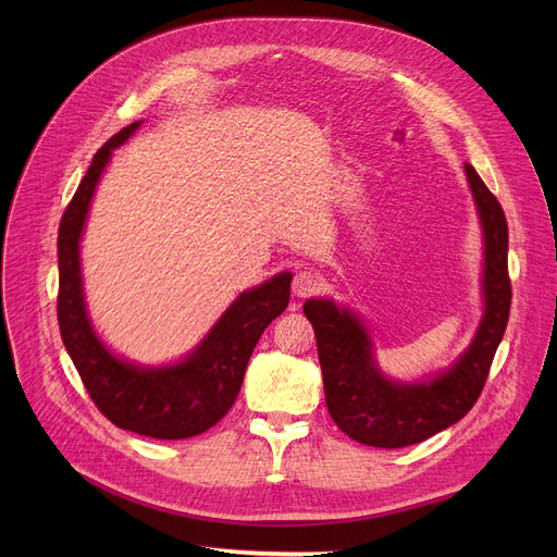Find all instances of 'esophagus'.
<instances>
[{
  "instance_id": "34e87169",
  "label": "esophagus",
  "mask_w": 557,
  "mask_h": 557,
  "mask_svg": "<svg viewBox=\"0 0 557 557\" xmlns=\"http://www.w3.org/2000/svg\"><path fill=\"white\" fill-rule=\"evenodd\" d=\"M290 288H294V294L298 298H309L320 288V277L313 271H298Z\"/></svg>"
}]
</instances>
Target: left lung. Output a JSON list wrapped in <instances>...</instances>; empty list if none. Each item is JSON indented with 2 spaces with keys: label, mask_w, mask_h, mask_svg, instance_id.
I'll list each match as a JSON object with an SVG mask.
<instances>
[{
  "label": "left lung",
  "mask_w": 557,
  "mask_h": 557,
  "mask_svg": "<svg viewBox=\"0 0 557 557\" xmlns=\"http://www.w3.org/2000/svg\"><path fill=\"white\" fill-rule=\"evenodd\" d=\"M465 175L483 232V315L472 343L449 368L420 382H397L379 368L370 330L359 313L332 298L305 302L323 368L327 411L336 426L361 445L408 447L456 424L476 404L504 338L512 298L508 223L472 164H465Z\"/></svg>",
  "instance_id": "1"
}]
</instances>
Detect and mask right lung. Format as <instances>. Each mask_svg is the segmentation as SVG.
<instances>
[{
  "mask_svg": "<svg viewBox=\"0 0 557 557\" xmlns=\"http://www.w3.org/2000/svg\"><path fill=\"white\" fill-rule=\"evenodd\" d=\"M139 126L141 122L126 126L101 146L61 219L58 325L87 393L114 426L158 441H183L208 431L230 411L259 336L288 305L294 275L277 273L239 294L181 361L141 366L110 352L87 313L81 239L112 151L126 144Z\"/></svg>",
  "mask_w": 557,
  "mask_h": 557,
  "instance_id": "add662e5",
  "label": "right lung"
}]
</instances>
